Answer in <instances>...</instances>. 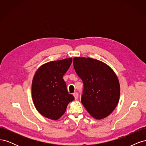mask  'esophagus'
Returning a JSON list of instances; mask_svg holds the SVG:
<instances>
[{
	"mask_svg": "<svg viewBox=\"0 0 146 146\" xmlns=\"http://www.w3.org/2000/svg\"><path fill=\"white\" fill-rule=\"evenodd\" d=\"M73 96H74V98H75V99H78V94L77 93V92H74V93L73 94Z\"/></svg>",
	"mask_w": 146,
	"mask_h": 146,
	"instance_id": "1",
	"label": "esophagus"
}]
</instances>
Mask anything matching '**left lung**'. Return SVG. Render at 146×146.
<instances>
[{"instance_id": "8db88e82", "label": "left lung", "mask_w": 146, "mask_h": 146, "mask_svg": "<svg viewBox=\"0 0 146 146\" xmlns=\"http://www.w3.org/2000/svg\"><path fill=\"white\" fill-rule=\"evenodd\" d=\"M73 64L83 83L82 103L87 111L96 119L109 116L120 97V85L113 70L102 61L85 57H75Z\"/></svg>"}]
</instances>
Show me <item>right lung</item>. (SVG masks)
Returning <instances> with one entry per match:
<instances>
[{"instance_id": "right-lung-1", "label": "right lung", "mask_w": 146, "mask_h": 146, "mask_svg": "<svg viewBox=\"0 0 146 146\" xmlns=\"http://www.w3.org/2000/svg\"><path fill=\"white\" fill-rule=\"evenodd\" d=\"M72 61V58H66L44 64L33 77V104L37 111L48 119H58L65 113L68 104L74 100V96L69 94L63 78Z\"/></svg>"}]
</instances>
